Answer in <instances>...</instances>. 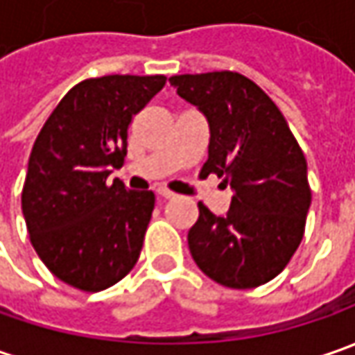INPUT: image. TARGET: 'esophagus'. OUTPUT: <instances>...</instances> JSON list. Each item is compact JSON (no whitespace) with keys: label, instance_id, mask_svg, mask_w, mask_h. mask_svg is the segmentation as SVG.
Returning <instances> with one entry per match:
<instances>
[{"label":"esophagus","instance_id":"1","mask_svg":"<svg viewBox=\"0 0 355 355\" xmlns=\"http://www.w3.org/2000/svg\"><path fill=\"white\" fill-rule=\"evenodd\" d=\"M157 196L164 199H173L175 198V193L173 191H170L168 187H157Z\"/></svg>","mask_w":355,"mask_h":355}]
</instances>
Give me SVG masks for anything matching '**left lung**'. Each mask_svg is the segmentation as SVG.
Here are the masks:
<instances>
[{
    "label": "left lung",
    "mask_w": 355,
    "mask_h": 355,
    "mask_svg": "<svg viewBox=\"0 0 355 355\" xmlns=\"http://www.w3.org/2000/svg\"><path fill=\"white\" fill-rule=\"evenodd\" d=\"M170 83L209 122V157L199 175L225 178L233 189L225 215L199 201L189 252L215 282L257 288L282 272L304 237L312 201L304 152L279 106L251 78L215 71Z\"/></svg>",
    "instance_id": "1"
}]
</instances>
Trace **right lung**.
Instances as JSON below:
<instances>
[{
  "label": "right lung",
  "instance_id": "1",
  "mask_svg": "<svg viewBox=\"0 0 355 355\" xmlns=\"http://www.w3.org/2000/svg\"><path fill=\"white\" fill-rule=\"evenodd\" d=\"M164 85V75L87 78L62 96L35 140L23 217L39 259L78 291L116 284L140 257L156 198L106 178L124 164L132 118Z\"/></svg>",
  "mask_w": 355,
  "mask_h": 355
}]
</instances>
